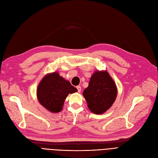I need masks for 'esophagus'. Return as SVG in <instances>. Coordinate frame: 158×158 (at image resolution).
Masks as SVG:
<instances>
[{"instance_id": "obj_1", "label": "esophagus", "mask_w": 158, "mask_h": 158, "mask_svg": "<svg viewBox=\"0 0 158 158\" xmlns=\"http://www.w3.org/2000/svg\"><path fill=\"white\" fill-rule=\"evenodd\" d=\"M77 89H78V91L80 93V92L81 91V87H80V85H78V86L77 87Z\"/></svg>"}]
</instances>
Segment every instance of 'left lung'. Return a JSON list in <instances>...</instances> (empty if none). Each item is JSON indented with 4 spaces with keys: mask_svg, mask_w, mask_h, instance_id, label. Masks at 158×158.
Listing matches in <instances>:
<instances>
[{
    "mask_svg": "<svg viewBox=\"0 0 158 158\" xmlns=\"http://www.w3.org/2000/svg\"><path fill=\"white\" fill-rule=\"evenodd\" d=\"M118 94L115 81L106 70H96L83 92L90 111L102 114L112 106Z\"/></svg>",
    "mask_w": 158,
    "mask_h": 158,
    "instance_id": "8db88e82",
    "label": "left lung"
}]
</instances>
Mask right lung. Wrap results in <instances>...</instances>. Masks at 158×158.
<instances>
[{
  "label": "right lung",
  "mask_w": 158,
  "mask_h": 158,
  "mask_svg": "<svg viewBox=\"0 0 158 158\" xmlns=\"http://www.w3.org/2000/svg\"><path fill=\"white\" fill-rule=\"evenodd\" d=\"M77 91L78 89L70 84L69 81L56 71L43 77L38 85L36 96L40 104L46 110L58 113L62 110L68 95Z\"/></svg>",
  "instance_id": "add662e5"
}]
</instances>
